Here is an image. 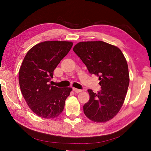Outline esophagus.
<instances>
[{"instance_id":"34e87169","label":"esophagus","mask_w":151,"mask_h":151,"mask_svg":"<svg viewBox=\"0 0 151 151\" xmlns=\"http://www.w3.org/2000/svg\"><path fill=\"white\" fill-rule=\"evenodd\" d=\"M73 91H74V92H76V93H80V92H82V91H83V90H81V89H77V88H73Z\"/></svg>"}]
</instances>
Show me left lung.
<instances>
[{
    "mask_svg": "<svg viewBox=\"0 0 151 151\" xmlns=\"http://www.w3.org/2000/svg\"><path fill=\"white\" fill-rule=\"evenodd\" d=\"M91 74L99 77L101 91L88 89L85 115L94 122L111 120L124 103L130 77L126 59L119 48L102 41L81 42L73 48Z\"/></svg>",
    "mask_w": 151,
    "mask_h": 151,
    "instance_id": "8db88e82",
    "label": "left lung"
}]
</instances>
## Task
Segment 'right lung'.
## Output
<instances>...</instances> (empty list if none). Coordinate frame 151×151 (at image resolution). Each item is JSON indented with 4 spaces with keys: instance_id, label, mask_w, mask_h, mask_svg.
<instances>
[{
    "instance_id": "1",
    "label": "right lung",
    "mask_w": 151,
    "mask_h": 151,
    "mask_svg": "<svg viewBox=\"0 0 151 151\" xmlns=\"http://www.w3.org/2000/svg\"><path fill=\"white\" fill-rule=\"evenodd\" d=\"M71 42L46 41L32 47L22 61L19 83L28 106L36 115L54 118L63 110L71 88H58L49 84L54 70L70 51Z\"/></svg>"
}]
</instances>
